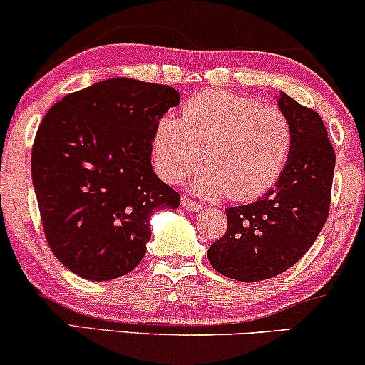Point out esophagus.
Returning a JSON list of instances; mask_svg holds the SVG:
<instances>
[{"instance_id":"34e87169","label":"esophagus","mask_w":365,"mask_h":365,"mask_svg":"<svg viewBox=\"0 0 365 365\" xmlns=\"http://www.w3.org/2000/svg\"><path fill=\"white\" fill-rule=\"evenodd\" d=\"M182 208L187 210V211H192V213H197V211L203 208V205H201L200 201L191 200V197H184V200H182Z\"/></svg>"}]
</instances>
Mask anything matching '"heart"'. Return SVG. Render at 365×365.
<instances>
[{"label": "heart", "instance_id": "1", "mask_svg": "<svg viewBox=\"0 0 365 365\" xmlns=\"http://www.w3.org/2000/svg\"><path fill=\"white\" fill-rule=\"evenodd\" d=\"M157 169L169 182H182L200 168L196 191L227 192L250 201L267 192L284 170L292 127L276 106L228 91H203L182 106V120L162 116L154 132Z\"/></svg>", "mask_w": 365, "mask_h": 365}]
</instances>
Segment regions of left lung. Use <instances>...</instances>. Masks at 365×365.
I'll return each mask as SVG.
<instances>
[{"instance_id": "left-lung-1", "label": "left lung", "mask_w": 365, "mask_h": 365, "mask_svg": "<svg viewBox=\"0 0 365 365\" xmlns=\"http://www.w3.org/2000/svg\"><path fill=\"white\" fill-rule=\"evenodd\" d=\"M279 108L292 127L286 168L257 201L225 210L227 232L208 249L215 271L237 281H264L292 267L330 213L335 150L323 120L284 93Z\"/></svg>"}]
</instances>
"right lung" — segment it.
<instances>
[{
  "instance_id": "right-lung-1",
  "label": "right lung",
  "mask_w": 365,
  "mask_h": 365,
  "mask_svg": "<svg viewBox=\"0 0 365 365\" xmlns=\"http://www.w3.org/2000/svg\"><path fill=\"white\" fill-rule=\"evenodd\" d=\"M174 88L115 78L66 94L35 135L31 179L53 255L89 281L133 271L150 240V217L181 196L150 165Z\"/></svg>"
}]
</instances>
